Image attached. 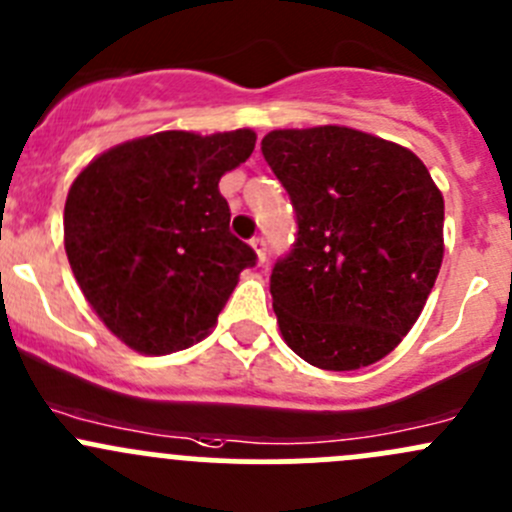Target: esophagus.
<instances>
[{
  "instance_id": "obj_1",
  "label": "esophagus",
  "mask_w": 512,
  "mask_h": 512,
  "mask_svg": "<svg viewBox=\"0 0 512 512\" xmlns=\"http://www.w3.org/2000/svg\"><path fill=\"white\" fill-rule=\"evenodd\" d=\"M252 250H255V255H257V262H265L267 260V245H265V237H252Z\"/></svg>"
}]
</instances>
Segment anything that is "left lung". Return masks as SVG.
I'll use <instances>...</instances> for the list:
<instances>
[{
  "mask_svg": "<svg viewBox=\"0 0 512 512\" xmlns=\"http://www.w3.org/2000/svg\"><path fill=\"white\" fill-rule=\"evenodd\" d=\"M262 156L299 227L270 277L282 339L327 371L384 359L416 324L443 262V195L428 168L347 126L270 131Z\"/></svg>",
  "mask_w": 512,
  "mask_h": 512,
  "instance_id": "left-lung-1",
  "label": "left lung"
}]
</instances>
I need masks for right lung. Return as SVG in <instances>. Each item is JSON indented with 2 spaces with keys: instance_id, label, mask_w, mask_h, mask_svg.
<instances>
[{
  "instance_id": "obj_1",
  "label": "right lung",
  "mask_w": 512,
  "mask_h": 512,
  "mask_svg": "<svg viewBox=\"0 0 512 512\" xmlns=\"http://www.w3.org/2000/svg\"><path fill=\"white\" fill-rule=\"evenodd\" d=\"M255 131H160L118 143L76 175L64 247L86 302L126 347L163 356L210 334L250 245L230 232L218 183Z\"/></svg>"
}]
</instances>
